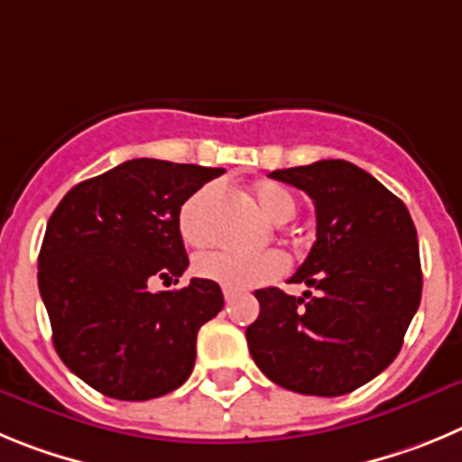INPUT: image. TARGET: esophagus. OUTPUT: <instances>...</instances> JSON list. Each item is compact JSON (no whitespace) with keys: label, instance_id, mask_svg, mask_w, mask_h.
Here are the masks:
<instances>
[{"label":"esophagus","instance_id":"1","mask_svg":"<svg viewBox=\"0 0 462 462\" xmlns=\"http://www.w3.org/2000/svg\"><path fill=\"white\" fill-rule=\"evenodd\" d=\"M223 297H226V303H232L236 299V292H232V290H223Z\"/></svg>","mask_w":462,"mask_h":462}]
</instances>
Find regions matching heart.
<instances>
[{
	"label": "heart",
	"mask_w": 462,
	"mask_h": 462,
	"mask_svg": "<svg viewBox=\"0 0 462 462\" xmlns=\"http://www.w3.org/2000/svg\"><path fill=\"white\" fill-rule=\"evenodd\" d=\"M253 200L269 221L282 226L297 214V198L281 181H257L253 186ZM221 205V186L205 184L195 190L180 209V232L190 246H207L214 236L216 209ZM195 273L221 288L241 292L260 288L282 273V260L276 253L264 255H236V253L214 251L205 253L193 262Z\"/></svg>",
	"instance_id": "obj_1"
}]
</instances>
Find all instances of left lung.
Here are the masks:
<instances>
[{
  "instance_id": "left-lung-1",
  "label": "left lung",
  "mask_w": 462,
  "mask_h": 462,
  "mask_svg": "<svg viewBox=\"0 0 462 462\" xmlns=\"http://www.w3.org/2000/svg\"><path fill=\"white\" fill-rule=\"evenodd\" d=\"M272 180L309 193L318 239L290 282L255 290L260 315L248 350L278 386L306 396H343L396 359L421 301V262L412 216L396 195L347 161L273 170Z\"/></svg>"
}]
</instances>
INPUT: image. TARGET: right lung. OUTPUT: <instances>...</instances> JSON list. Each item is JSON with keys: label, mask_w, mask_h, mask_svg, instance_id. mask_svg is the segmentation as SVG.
Returning <instances> with one entry per match:
<instances>
[{"label": "right lung", "mask_w": 462, "mask_h": 462, "mask_svg": "<svg viewBox=\"0 0 462 462\" xmlns=\"http://www.w3.org/2000/svg\"><path fill=\"white\" fill-rule=\"evenodd\" d=\"M226 170L133 159L73 186L45 227L39 290L60 359L117 401H149L189 380L195 340L221 313L216 282L180 281L189 267L180 209Z\"/></svg>", "instance_id": "add662e5"}]
</instances>
